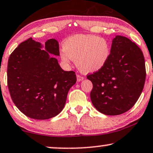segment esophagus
<instances>
[{
	"label": "esophagus",
	"instance_id": "esophagus-1",
	"mask_svg": "<svg viewBox=\"0 0 153 153\" xmlns=\"http://www.w3.org/2000/svg\"><path fill=\"white\" fill-rule=\"evenodd\" d=\"M83 79H84V77L82 76V75H79V74L77 75V80H78V82H80V81H82Z\"/></svg>",
	"mask_w": 153,
	"mask_h": 153
}]
</instances>
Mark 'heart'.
Instances as JSON below:
<instances>
[{
    "instance_id": "1",
    "label": "heart",
    "mask_w": 153,
    "mask_h": 153,
    "mask_svg": "<svg viewBox=\"0 0 153 153\" xmlns=\"http://www.w3.org/2000/svg\"><path fill=\"white\" fill-rule=\"evenodd\" d=\"M63 47L62 60L66 63L76 60L79 69L87 73L101 70L107 63L111 53L106 39L93 35L71 36L65 40Z\"/></svg>"
}]
</instances>
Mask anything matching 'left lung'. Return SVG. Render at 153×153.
I'll list each match as a JSON object with an SVG mask.
<instances>
[{"instance_id": "left-lung-1", "label": "left lung", "mask_w": 153, "mask_h": 153, "mask_svg": "<svg viewBox=\"0 0 153 153\" xmlns=\"http://www.w3.org/2000/svg\"><path fill=\"white\" fill-rule=\"evenodd\" d=\"M146 71L143 52L129 38L113 40L108 60L101 70L87 74L93 88L94 106L107 115H117L134 106L143 89Z\"/></svg>"}]
</instances>
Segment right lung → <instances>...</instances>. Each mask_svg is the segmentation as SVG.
Masks as SVG:
<instances>
[{"label":"right lung","instance_id":"add662e5","mask_svg":"<svg viewBox=\"0 0 153 153\" xmlns=\"http://www.w3.org/2000/svg\"><path fill=\"white\" fill-rule=\"evenodd\" d=\"M42 45L29 38L11 53L7 87L17 108L28 117L48 120L64 108L69 89L76 82L74 71H65L50 54L59 55L55 39Z\"/></svg>","mask_w":153,"mask_h":153}]
</instances>
